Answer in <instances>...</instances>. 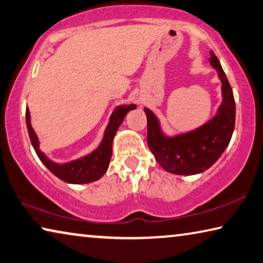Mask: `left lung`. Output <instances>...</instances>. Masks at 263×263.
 Wrapping results in <instances>:
<instances>
[{"instance_id":"8db88e82","label":"left lung","mask_w":263,"mask_h":263,"mask_svg":"<svg viewBox=\"0 0 263 263\" xmlns=\"http://www.w3.org/2000/svg\"><path fill=\"white\" fill-rule=\"evenodd\" d=\"M210 62L222 83V103L213 119L197 130L177 137L162 135L157 117L145 107L147 117V145L162 168L173 174L191 176L210 168L231 141L235 126L233 90L213 51Z\"/></svg>"}]
</instances>
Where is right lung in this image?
<instances>
[{
  "label": "right lung",
  "mask_w": 263,
  "mask_h": 263,
  "mask_svg": "<svg viewBox=\"0 0 263 263\" xmlns=\"http://www.w3.org/2000/svg\"><path fill=\"white\" fill-rule=\"evenodd\" d=\"M133 109H136V105L117 107L114 114L111 115L110 123L106 126L104 138L98 148L95 149L89 156L82 158V159L66 162V164H56V162L50 160L43 152L40 151L39 138H37L34 128L31 127L30 124L29 109L26 111L28 133L36 154L39 156L41 161L47 166L50 172L55 174L61 180L69 182V184H87V182H92L101 179L103 174L106 172L112 154V140H114V137L120 124L123 123L125 116L128 111Z\"/></svg>",
  "instance_id": "add662e5"
}]
</instances>
